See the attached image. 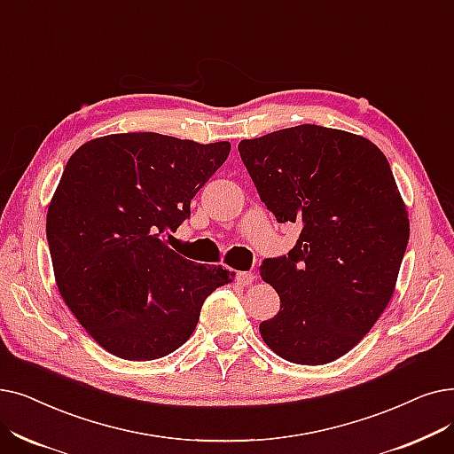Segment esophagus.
<instances>
[{"label":"esophagus","mask_w":454,"mask_h":454,"mask_svg":"<svg viewBox=\"0 0 454 454\" xmlns=\"http://www.w3.org/2000/svg\"><path fill=\"white\" fill-rule=\"evenodd\" d=\"M235 280H238V284L239 286H250L254 280H255V276L252 274V272H238L235 274Z\"/></svg>","instance_id":"1"}]
</instances>
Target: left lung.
<instances>
[{
    "label": "left lung",
    "mask_w": 454,
    "mask_h": 454,
    "mask_svg": "<svg viewBox=\"0 0 454 454\" xmlns=\"http://www.w3.org/2000/svg\"><path fill=\"white\" fill-rule=\"evenodd\" d=\"M241 160L297 245L262 265L280 311L260 325L280 358L323 365L356 347L395 291L410 221L386 155L362 135L302 124L239 143Z\"/></svg>",
    "instance_id": "1"
}]
</instances>
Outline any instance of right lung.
Listing matches in <instances>:
<instances>
[{
  "mask_svg": "<svg viewBox=\"0 0 454 454\" xmlns=\"http://www.w3.org/2000/svg\"><path fill=\"white\" fill-rule=\"evenodd\" d=\"M230 148L113 133L68 160L46 215L55 284L77 323L114 356H167L191 338L209 294L233 280L226 267L196 265L163 241Z\"/></svg>",
  "mask_w": 454,
  "mask_h": 454,
  "instance_id": "obj_1",
  "label": "right lung"
}]
</instances>
